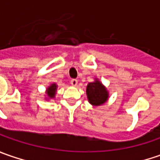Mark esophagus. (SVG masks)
I'll list each match as a JSON object with an SVG mask.
<instances>
[{"mask_svg":"<svg viewBox=\"0 0 160 160\" xmlns=\"http://www.w3.org/2000/svg\"><path fill=\"white\" fill-rule=\"evenodd\" d=\"M70 83H71V84L73 85V86H77V83H78V81H77V79H72Z\"/></svg>","mask_w":160,"mask_h":160,"instance_id":"esophagus-1","label":"esophagus"}]
</instances>
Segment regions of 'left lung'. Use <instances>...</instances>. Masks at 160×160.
<instances>
[{"label": "left lung", "instance_id": "1", "mask_svg": "<svg viewBox=\"0 0 160 160\" xmlns=\"http://www.w3.org/2000/svg\"><path fill=\"white\" fill-rule=\"evenodd\" d=\"M86 95L90 104L97 107L108 102L109 92L99 78H94V81L89 83L86 86Z\"/></svg>", "mask_w": 160, "mask_h": 160}]
</instances>
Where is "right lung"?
Here are the masks:
<instances>
[{
  "label": "right lung",
  "instance_id": "right-lung-1",
  "mask_svg": "<svg viewBox=\"0 0 160 160\" xmlns=\"http://www.w3.org/2000/svg\"><path fill=\"white\" fill-rule=\"evenodd\" d=\"M57 89H58V85L55 83H52L51 85H49L46 88L45 91V94H46V98L45 100H51V99H54L56 92H57Z\"/></svg>",
  "mask_w": 160,
  "mask_h": 160
}]
</instances>
